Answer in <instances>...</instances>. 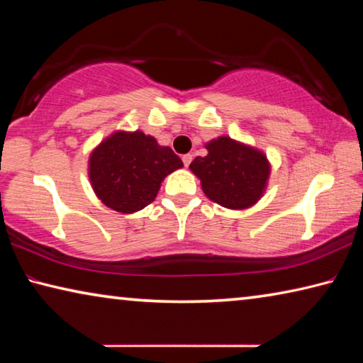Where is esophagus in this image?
Listing matches in <instances>:
<instances>
[{"instance_id": "esophagus-1", "label": "esophagus", "mask_w": 363, "mask_h": 363, "mask_svg": "<svg viewBox=\"0 0 363 363\" xmlns=\"http://www.w3.org/2000/svg\"><path fill=\"white\" fill-rule=\"evenodd\" d=\"M182 162H184V164H186V167H189L190 162H192V155H190V153H186V155H182Z\"/></svg>"}]
</instances>
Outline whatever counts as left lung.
Masks as SVG:
<instances>
[{
	"mask_svg": "<svg viewBox=\"0 0 363 363\" xmlns=\"http://www.w3.org/2000/svg\"><path fill=\"white\" fill-rule=\"evenodd\" d=\"M208 153L190 163L203 194L227 210H248L266 194L270 162L256 147L229 136H219L205 144Z\"/></svg>",
	"mask_w": 363,
	"mask_h": 363,
	"instance_id": "1",
	"label": "left lung"
}]
</instances>
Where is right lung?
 <instances>
[{"mask_svg": "<svg viewBox=\"0 0 363 363\" xmlns=\"http://www.w3.org/2000/svg\"><path fill=\"white\" fill-rule=\"evenodd\" d=\"M182 167V160L150 134L116 130L91 150L88 177L104 205L131 214L150 205L164 177Z\"/></svg>", "mask_w": 363, "mask_h": 363, "instance_id": "add662e5", "label": "right lung"}]
</instances>
